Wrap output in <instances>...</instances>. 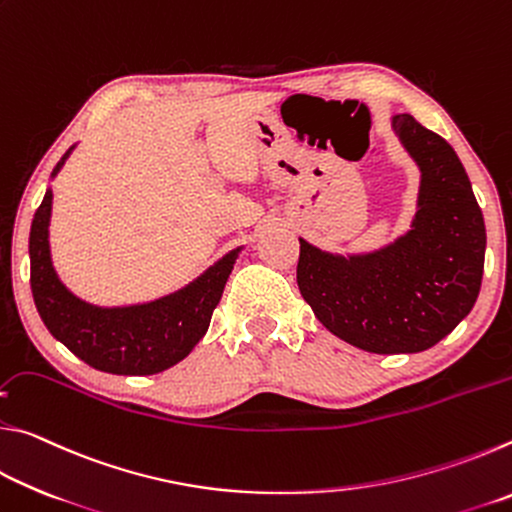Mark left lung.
Masks as SVG:
<instances>
[{"mask_svg": "<svg viewBox=\"0 0 512 512\" xmlns=\"http://www.w3.org/2000/svg\"><path fill=\"white\" fill-rule=\"evenodd\" d=\"M393 128L422 171L418 212L395 244L332 255L300 239L298 287L329 332L375 354L422 352L479 298L485 223L470 178L443 137L411 115Z\"/></svg>", "mask_w": 512, "mask_h": 512, "instance_id": "left-lung-1", "label": "left lung"}]
</instances>
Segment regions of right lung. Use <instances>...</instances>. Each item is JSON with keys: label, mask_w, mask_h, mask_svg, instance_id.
Returning <instances> with one entry per match:
<instances>
[{"label": "right lung", "mask_w": 512, "mask_h": 512, "mask_svg": "<svg viewBox=\"0 0 512 512\" xmlns=\"http://www.w3.org/2000/svg\"><path fill=\"white\" fill-rule=\"evenodd\" d=\"M72 149L60 158L51 178ZM51 198L54 194L47 189L29 237L31 291L51 336L88 366L112 375H155L183 361L210 327L212 311L219 305L241 248L221 257L185 289L160 300L131 307H94L67 291L51 266Z\"/></svg>", "instance_id": "1"}]
</instances>
